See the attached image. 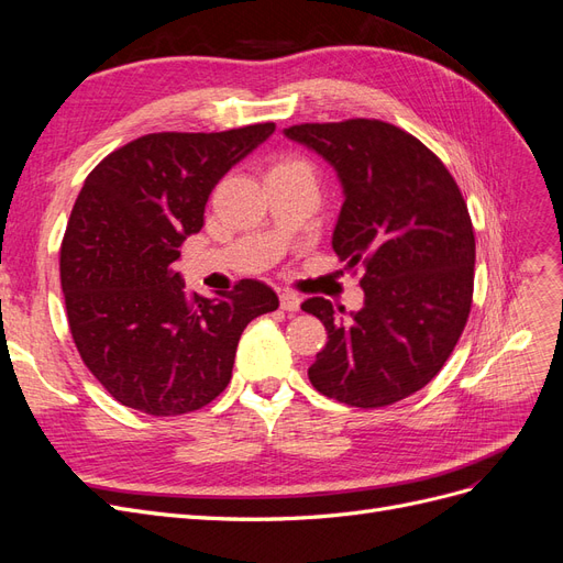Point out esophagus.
Instances as JSON below:
<instances>
[{
	"instance_id": "esophagus-1",
	"label": "esophagus",
	"mask_w": 563,
	"mask_h": 563,
	"mask_svg": "<svg viewBox=\"0 0 563 563\" xmlns=\"http://www.w3.org/2000/svg\"><path fill=\"white\" fill-rule=\"evenodd\" d=\"M279 305L286 312H298L300 310V298L294 291H282L279 294Z\"/></svg>"
}]
</instances>
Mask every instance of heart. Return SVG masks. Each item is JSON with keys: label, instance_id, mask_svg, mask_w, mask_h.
I'll use <instances>...</instances> for the list:
<instances>
[{"label": "heart", "instance_id": "obj_1", "mask_svg": "<svg viewBox=\"0 0 563 563\" xmlns=\"http://www.w3.org/2000/svg\"><path fill=\"white\" fill-rule=\"evenodd\" d=\"M279 172H298V174H312V168H310V164L305 162V159H300V157H282L279 162H275L272 164V168H269V174H279Z\"/></svg>", "mask_w": 563, "mask_h": 563}]
</instances>
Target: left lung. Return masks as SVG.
<instances>
[{"label": "left lung", "instance_id": "obj_1", "mask_svg": "<svg viewBox=\"0 0 563 563\" xmlns=\"http://www.w3.org/2000/svg\"><path fill=\"white\" fill-rule=\"evenodd\" d=\"M335 166L345 190L333 251L364 265V308L314 296L300 308L329 333L308 376L323 397L380 408L411 397L446 364L474 294V228L463 192L434 152L380 119L284 131Z\"/></svg>", "mask_w": 563, "mask_h": 563}]
</instances>
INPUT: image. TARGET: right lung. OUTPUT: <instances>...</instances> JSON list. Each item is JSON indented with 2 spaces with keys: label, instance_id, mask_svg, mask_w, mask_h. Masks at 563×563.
Wrapping results in <instances>:
<instances>
[{
  "label": "right lung",
  "instance_id": "add662e5",
  "mask_svg": "<svg viewBox=\"0 0 563 563\" xmlns=\"http://www.w3.org/2000/svg\"><path fill=\"white\" fill-rule=\"evenodd\" d=\"M272 131L263 122L147 133L84 180L60 244V286L81 362L119 404L157 418L211 404L232 378L246 323L279 308L255 279L209 300L172 269L218 180Z\"/></svg>",
  "mask_w": 563,
  "mask_h": 563
}]
</instances>
